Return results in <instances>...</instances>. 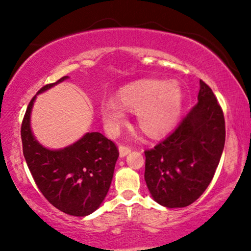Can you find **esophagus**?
Returning a JSON list of instances; mask_svg holds the SVG:
<instances>
[{
    "label": "esophagus",
    "mask_w": 251,
    "mask_h": 251,
    "mask_svg": "<svg viewBox=\"0 0 251 251\" xmlns=\"http://www.w3.org/2000/svg\"><path fill=\"white\" fill-rule=\"evenodd\" d=\"M119 156L120 157H125L127 156L129 152H131V148H128V147H125V146H119Z\"/></svg>",
    "instance_id": "1"
}]
</instances>
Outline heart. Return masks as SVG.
I'll return each mask as SVG.
<instances>
[{
  "label": "heart",
  "instance_id": "heart-1",
  "mask_svg": "<svg viewBox=\"0 0 251 251\" xmlns=\"http://www.w3.org/2000/svg\"><path fill=\"white\" fill-rule=\"evenodd\" d=\"M118 101L110 99L101 104L105 128L117 133L125 123L126 110L135 111L139 128L149 138L168 134L178 124L182 111L183 95L179 85L160 79L138 80L123 87Z\"/></svg>",
  "mask_w": 251,
  "mask_h": 251
}]
</instances>
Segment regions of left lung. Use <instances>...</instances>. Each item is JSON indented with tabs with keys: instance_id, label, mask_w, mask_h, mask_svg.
<instances>
[{
	"instance_id": "1",
	"label": "left lung",
	"mask_w": 251,
	"mask_h": 251,
	"mask_svg": "<svg viewBox=\"0 0 251 251\" xmlns=\"http://www.w3.org/2000/svg\"><path fill=\"white\" fill-rule=\"evenodd\" d=\"M198 104L171 134L146 150L145 180L165 208H183L204 193L225 145V119L211 88L200 80Z\"/></svg>"
}]
</instances>
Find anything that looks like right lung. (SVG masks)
Masks as SVG:
<instances>
[{
    "label": "right lung",
    "mask_w": 251,
    "mask_h": 251,
    "mask_svg": "<svg viewBox=\"0 0 251 251\" xmlns=\"http://www.w3.org/2000/svg\"><path fill=\"white\" fill-rule=\"evenodd\" d=\"M42 87L38 94L57 83ZM36 95L31 100L22 124L23 153L33 179L51 204L71 216L85 217L100 208L111 185L119 152L115 143L99 132L62 149H49L35 139L31 128V113Z\"/></svg>",
    "instance_id": "right-lung-1"
}]
</instances>
